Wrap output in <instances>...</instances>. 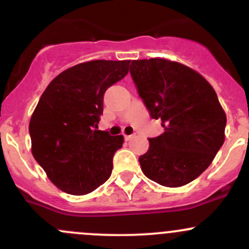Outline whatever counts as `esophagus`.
Segmentation results:
<instances>
[{
  "label": "esophagus",
  "instance_id": "34e87169",
  "mask_svg": "<svg viewBox=\"0 0 249 249\" xmlns=\"http://www.w3.org/2000/svg\"><path fill=\"white\" fill-rule=\"evenodd\" d=\"M134 134H132V135H124V139H125V140H127V141H129V140H132V139L133 138H134Z\"/></svg>",
  "mask_w": 249,
  "mask_h": 249
}]
</instances>
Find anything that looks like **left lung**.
<instances>
[{
	"instance_id": "obj_1",
	"label": "left lung",
	"mask_w": 249,
	"mask_h": 249,
	"mask_svg": "<svg viewBox=\"0 0 249 249\" xmlns=\"http://www.w3.org/2000/svg\"><path fill=\"white\" fill-rule=\"evenodd\" d=\"M130 74L165 130L139 157L143 175L167 188L186 185L209 167L224 142L227 116L215 90L194 69L164 58L132 60Z\"/></svg>"
}]
</instances>
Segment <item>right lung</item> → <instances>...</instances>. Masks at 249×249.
Segmentation results:
<instances>
[{
    "label": "right lung",
    "instance_id": "right-lung-1",
    "mask_svg": "<svg viewBox=\"0 0 249 249\" xmlns=\"http://www.w3.org/2000/svg\"><path fill=\"white\" fill-rule=\"evenodd\" d=\"M130 60H91L58 74L40 97L31 121L32 154L58 189L92 192L110 177L124 136L97 130L103 95L128 73Z\"/></svg>",
    "mask_w": 249,
    "mask_h": 249
}]
</instances>
